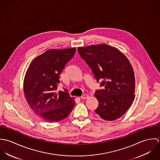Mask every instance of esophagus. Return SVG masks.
I'll return each instance as SVG.
<instances>
[{
	"label": "esophagus",
	"mask_w": 160,
	"mask_h": 160,
	"mask_svg": "<svg viewBox=\"0 0 160 160\" xmlns=\"http://www.w3.org/2000/svg\"><path fill=\"white\" fill-rule=\"evenodd\" d=\"M89 97V95H88V94H83L81 97V98H82V99H86V98H88Z\"/></svg>",
	"instance_id": "obj_1"
}]
</instances>
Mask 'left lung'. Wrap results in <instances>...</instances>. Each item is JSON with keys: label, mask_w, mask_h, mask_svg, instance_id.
I'll list each match as a JSON object with an SVG mask.
<instances>
[{"label": "left lung", "mask_w": 160, "mask_h": 160, "mask_svg": "<svg viewBox=\"0 0 160 160\" xmlns=\"http://www.w3.org/2000/svg\"><path fill=\"white\" fill-rule=\"evenodd\" d=\"M103 89L95 92L98 101L95 113L107 121L124 114L135 98V76L128 58L118 48L105 44L78 47Z\"/></svg>", "instance_id": "1"}]
</instances>
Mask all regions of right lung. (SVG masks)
I'll use <instances>...</instances> for the list:
<instances>
[{"label": "right lung", "instance_id": "right-lung-1", "mask_svg": "<svg viewBox=\"0 0 160 160\" xmlns=\"http://www.w3.org/2000/svg\"><path fill=\"white\" fill-rule=\"evenodd\" d=\"M76 47L50 49L31 62L26 71L23 92L26 100L39 118L48 122L60 121L71 112L74 98L65 92H57L60 74L72 58Z\"/></svg>", "mask_w": 160, "mask_h": 160}]
</instances>
